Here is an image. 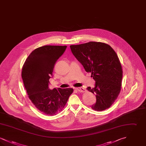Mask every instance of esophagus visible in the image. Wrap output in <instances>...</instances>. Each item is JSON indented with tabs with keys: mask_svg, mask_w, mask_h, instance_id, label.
Instances as JSON below:
<instances>
[{
	"mask_svg": "<svg viewBox=\"0 0 146 146\" xmlns=\"http://www.w3.org/2000/svg\"><path fill=\"white\" fill-rule=\"evenodd\" d=\"M76 89V90L78 91V92H84L85 91V89H84L83 88H82V87L77 88Z\"/></svg>",
	"mask_w": 146,
	"mask_h": 146,
	"instance_id": "obj_1",
	"label": "esophagus"
}]
</instances>
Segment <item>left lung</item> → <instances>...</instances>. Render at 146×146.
<instances>
[{
	"mask_svg": "<svg viewBox=\"0 0 146 146\" xmlns=\"http://www.w3.org/2000/svg\"><path fill=\"white\" fill-rule=\"evenodd\" d=\"M72 54L86 72L95 80L94 88L86 89L95 95L96 102L92 110L102 111L109 108L121 90L123 78L121 64L116 52L109 45L90 42L70 45Z\"/></svg>",
	"mask_w": 146,
	"mask_h": 146,
	"instance_id": "left-lung-1",
	"label": "left lung"
}]
</instances>
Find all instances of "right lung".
Listing matches in <instances>:
<instances>
[{
	"instance_id": "right-lung-1",
	"label": "right lung",
	"mask_w": 146,
	"mask_h": 146,
	"mask_svg": "<svg viewBox=\"0 0 146 146\" xmlns=\"http://www.w3.org/2000/svg\"><path fill=\"white\" fill-rule=\"evenodd\" d=\"M67 46L45 45L33 50L28 56L22 70V78L29 98L42 113L54 115L61 111L73 93L72 88H49L57 60Z\"/></svg>"
}]
</instances>
